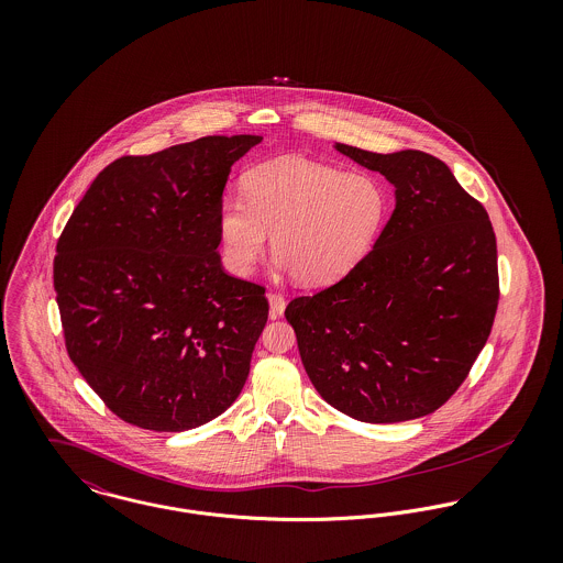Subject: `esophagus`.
<instances>
[{"instance_id": "1", "label": "esophagus", "mask_w": 563, "mask_h": 563, "mask_svg": "<svg viewBox=\"0 0 563 563\" xmlns=\"http://www.w3.org/2000/svg\"><path fill=\"white\" fill-rule=\"evenodd\" d=\"M268 303H271V319H279V317L284 314V310H286V299H284V295L271 292V295H268Z\"/></svg>"}]
</instances>
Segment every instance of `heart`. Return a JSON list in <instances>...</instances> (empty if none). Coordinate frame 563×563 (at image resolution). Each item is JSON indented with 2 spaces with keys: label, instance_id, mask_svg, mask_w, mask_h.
Instances as JSON below:
<instances>
[{
  "label": "heart",
  "instance_id": "obj_1",
  "mask_svg": "<svg viewBox=\"0 0 563 563\" xmlns=\"http://www.w3.org/2000/svg\"><path fill=\"white\" fill-rule=\"evenodd\" d=\"M388 214V192L373 175L288 156L249 170L244 195H223L217 228L234 275L253 273L273 232L279 264L297 282L322 286L375 249Z\"/></svg>",
  "mask_w": 563,
  "mask_h": 563
}]
</instances>
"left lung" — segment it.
<instances>
[{
	"instance_id": "1",
	"label": "left lung",
	"mask_w": 563,
	"mask_h": 563,
	"mask_svg": "<svg viewBox=\"0 0 563 563\" xmlns=\"http://www.w3.org/2000/svg\"><path fill=\"white\" fill-rule=\"evenodd\" d=\"M338 152L379 170L397 208L340 282L297 297L286 319L324 401L362 422H402L449 401L482 353L498 306L496 236L482 203L435 156Z\"/></svg>"
}]
</instances>
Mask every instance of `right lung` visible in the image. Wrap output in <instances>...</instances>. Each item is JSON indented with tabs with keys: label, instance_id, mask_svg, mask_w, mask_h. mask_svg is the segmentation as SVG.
<instances>
[{
	"label": "right lung",
	"instance_id": "1",
	"mask_svg": "<svg viewBox=\"0 0 563 563\" xmlns=\"http://www.w3.org/2000/svg\"><path fill=\"white\" fill-rule=\"evenodd\" d=\"M260 136H203L123 156L90 184L54 257L65 346L121 420L186 431L239 399L266 288L219 255V206Z\"/></svg>",
	"mask_w": 563,
	"mask_h": 563
}]
</instances>
